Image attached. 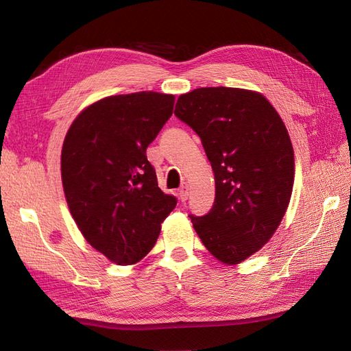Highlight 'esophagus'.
Instances as JSON below:
<instances>
[{"instance_id": "esophagus-1", "label": "esophagus", "mask_w": 351, "mask_h": 351, "mask_svg": "<svg viewBox=\"0 0 351 351\" xmlns=\"http://www.w3.org/2000/svg\"><path fill=\"white\" fill-rule=\"evenodd\" d=\"M178 196H180V199H182V202L187 200V197H189V184L187 183H183L182 187H180Z\"/></svg>"}]
</instances>
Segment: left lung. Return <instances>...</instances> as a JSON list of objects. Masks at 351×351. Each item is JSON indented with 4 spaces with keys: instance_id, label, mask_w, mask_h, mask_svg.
Wrapping results in <instances>:
<instances>
[{
    "instance_id": "1",
    "label": "left lung",
    "mask_w": 351,
    "mask_h": 351,
    "mask_svg": "<svg viewBox=\"0 0 351 351\" xmlns=\"http://www.w3.org/2000/svg\"><path fill=\"white\" fill-rule=\"evenodd\" d=\"M174 114L197 133L215 176V202L190 215L199 239L237 265L272 237L290 204L294 151L278 112L259 92L199 88L180 95Z\"/></svg>"
}]
</instances>
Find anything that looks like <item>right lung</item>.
<instances>
[{
    "label": "right lung",
    "mask_w": 351,
    "mask_h": 351,
    "mask_svg": "<svg viewBox=\"0 0 351 351\" xmlns=\"http://www.w3.org/2000/svg\"><path fill=\"white\" fill-rule=\"evenodd\" d=\"M174 95H114L84 108L61 151V180L73 219L93 249L133 265L155 246L177 199L158 187L146 147L174 108Z\"/></svg>",
    "instance_id": "1"
}]
</instances>
